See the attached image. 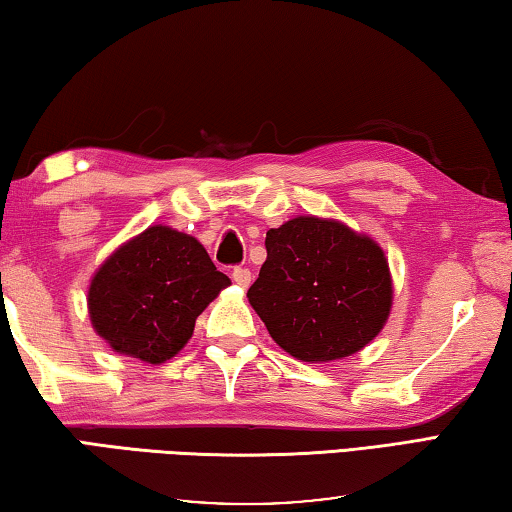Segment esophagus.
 Here are the masks:
<instances>
[{"mask_svg": "<svg viewBox=\"0 0 512 512\" xmlns=\"http://www.w3.org/2000/svg\"><path fill=\"white\" fill-rule=\"evenodd\" d=\"M232 280L237 282L239 287L246 289L250 285V280H253V273H250L248 269H243V266H237V269L232 271Z\"/></svg>", "mask_w": 512, "mask_h": 512, "instance_id": "obj_1", "label": "esophagus"}]
</instances>
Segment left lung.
I'll return each instance as SVG.
<instances>
[{
  "label": "left lung",
  "mask_w": 512,
  "mask_h": 512,
  "mask_svg": "<svg viewBox=\"0 0 512 512\" xmlns=\"http://www.w3.org/2000/svg\"><path fill=\"white\" fill-rule=\"evenodd\" d=\"M392 298L383 248L344 223L316 216L266 232V262L248 289L273 342L303 362L362 351L387 323Z\"/></svg>",
  "instance_id": "left-lung-1"
}]
</instances>
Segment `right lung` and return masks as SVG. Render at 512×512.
Instances as JSON below:
<instances>
[{
	"instance_id": "add662e5",
	"label": "right lung",
	"mask_w": 512,
	"mask_h": 512,
	"mask_svg": "<svg viewBox=\"0 0 512 512\" xmlns=\"http://www.w3.org/2000/svg\"><path fill=\"white\" fill-rule=\"evenodd\" d=\"M227 285L196 237L150 225L95 271L88 316L116 353L161 364L182 351L202 310Z\"/></svg>"
}]
</instances>
